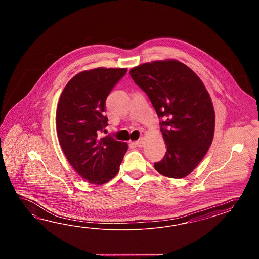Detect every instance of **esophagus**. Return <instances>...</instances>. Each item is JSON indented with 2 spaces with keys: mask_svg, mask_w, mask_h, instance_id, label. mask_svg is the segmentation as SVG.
<instances>
[{
  "mask_svg": "<svg viewBox=\"0 0 259 259\" xmlns=\"http://www.w3.org/2000/svg\"><path fill=\"white\" fill-rule=\"evenodd\" d=\"M134 144L136 146H138V147H142L143 144H144V139H143V138L139 139V140L135 141V142H134Z\"/></svg>",
  "mask_w": 259,
  "mask_h": 259,
  "instance_id": "esophagus-1",
  "label": "esophagus"
}]
</instances>
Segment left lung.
<instances>
[{"mask_svg":"<svg viewBox=\"0 0 259 259\" xmlns=\"http://www.w3.org/2000/svg\"><path fill=\"white\" fill-rule=\"evenodd\" d=\"M160 119L166 144L154 168L169 178L187 176L211 145L215 114L208 91L193 70L176 60L156 61L130 70Z\"/></svg>","mask_w":259,"mask_h":259,"instance_id":"obj_1","label":"left lung"}]
</instances>
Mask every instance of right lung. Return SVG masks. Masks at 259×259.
I'll list each match as a JSON object with an SVG mask.
<instances>
[{"label":"right lung","instance_id":"1","mask_svg":"<svg viewBox=\"0 0 259 259\" xmlns=\"http://www.w3.org/2000/svg\"><path fill=\"white\" fill-rule=\"evenodd\" d=\"M126 68H96L74 76L63 89L56 112L60 145L73 168L94 184H103L120 170L128 150L109 135L100 134L108 125L106 100Z\"/></svg>","mask_w":259,"mask_h":259}]
</instances>
